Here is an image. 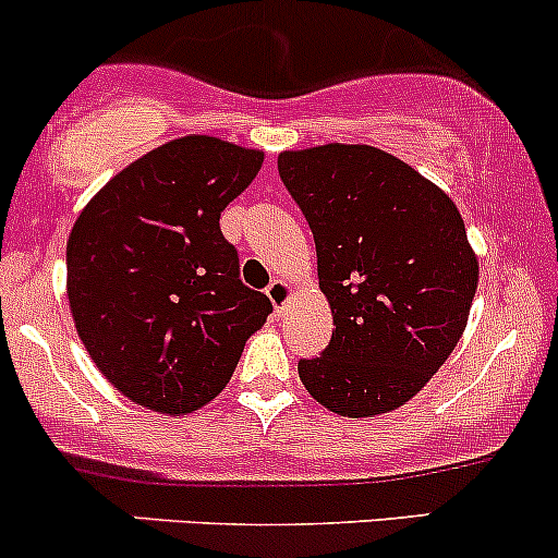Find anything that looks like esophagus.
Returning a JSON list of instances; mask_svg holds the SVG:
<instances>
[{
	"label": "esophagus",
	"mask_w": 558,
	"mask_h": 558,
	"mask_svg": "<svg viewBox=\"0 0 558 558\" xmlns=\"http://www.w3.org/2000/svg\"><path fill=\"white\" fill-rule=\"evenodd\" d=\"M292 295H295V290H292L290 281H284V279H274L271 287H268V300H271L274 311L277 313H284L287 303H290Z\"/></svg>",
	"instance_id": "obj_1"
}]
</instances>
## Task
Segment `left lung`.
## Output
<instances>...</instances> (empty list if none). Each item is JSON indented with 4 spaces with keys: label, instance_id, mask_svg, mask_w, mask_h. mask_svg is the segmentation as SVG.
<instances>
[{
    "label": "left lung",
    "instance_id": "left-lung-1",
    "mask_svg": "<svg viewBox=\"0 0 558 558\" xmlns=\"http://www.w3.org/2000/svg\"><path fill=\"white\" fill-rule=\"evenodd\" d=\"M303 210L331 308V340L298 374L316 403L348 418L390 414L448 361L480 281L464 218L446 192L368 144L279 153Z\"/></svg>",
    "mask_w": 558,
    "mask_h": 558
}]
</instances>
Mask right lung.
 I'll use <instances>...</instances> for the list:
<instances>
[{"mask_svg": "<svg viewBox=\"0 0 558 558\" xmlns=\"http://www.w3.org/2000/svg\"><path fill=\"white\" fill-rule=\"evenodd\" d=\"M263 149L190 134L129 162L68 236V303L86 353L131 403L166 416L227 387L271 303L240 281L218 218Z\"/></svg>", "mask_w": 558, "mask_h": 558, "instance_id": "1", "label": "right lung"}]
</instances>
